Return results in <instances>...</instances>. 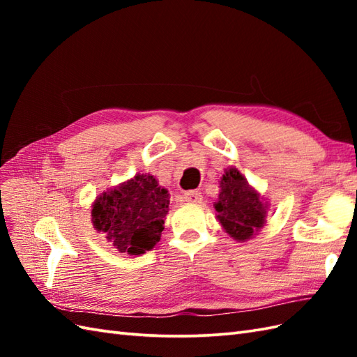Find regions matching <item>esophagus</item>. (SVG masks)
Instances as JSON below:
<instances>
[{
    "label": "esophagus",
    "mask_w": 357,
    "mask_h": 357,
    "mask_svg": "<svg viewBox=\"0 0 357 357\" xmlns=\"http://www.w3.org/2000/svg\"><path fill=\"white\" fill-rule=\"evenodd\" d=\"M183 198L187 202H201L202 201V195L199 192H196V190H188V192H185L183 195Z\"/></svg>",
    "instance_id": "1"
}]
</instances>
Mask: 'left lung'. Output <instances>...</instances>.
<instances>
[{
  "mask_svg": "<svg viewBox=\"0 0 357 357\" xmlns=\"http://www.w3.org/2000/svg\"><path fill=\"white\" fill-rule=\"evenodd\" d=\"M221 192L215 204L218 219L231 238L245 241L265 222V206L259 195L250 188L238 169H229L222 174Z\"/></svg>",
  "mask_w": 357,
  "mask_h": 357,
  "instance_id": "1",
  "label": "left lung"
}]
</instances>
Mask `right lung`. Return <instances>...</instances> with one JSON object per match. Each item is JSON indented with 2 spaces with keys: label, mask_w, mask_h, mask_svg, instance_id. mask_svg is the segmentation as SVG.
I'll use <instances>...</instances> for the list:
<instances>
[{
  "label": "right lung",
  "mask_w": 357,
  "mask_h": 357,
  "mask_svg": "<svg viewBox=\"0 0 357 357\" xmlns=\"http://www.w3.org/2000/svg\"><path fill=\"white\" fill-rule=\"evenodd\" d=\"M169 202V193L151 174H136L96 199L92 222L121 253L142 255L161 238Z\"/></svg>",
  "instance_id": "obj_1"
}]
</instances>
